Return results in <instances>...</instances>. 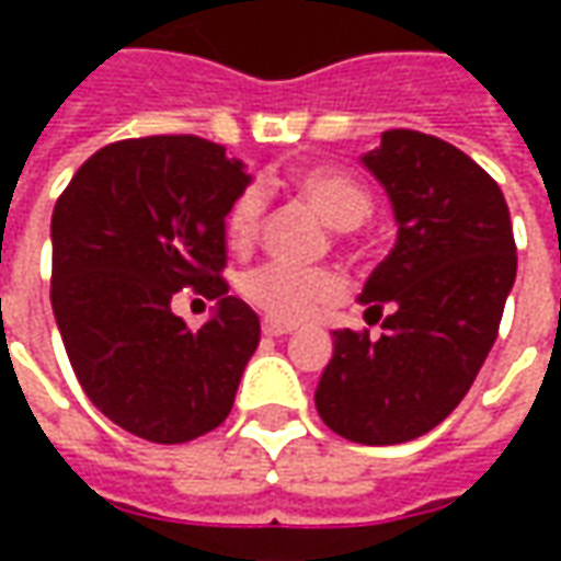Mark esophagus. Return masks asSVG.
I'll return each mask as SVG.
<instances>
[{
	"label": "esophagus",
	"instance_id": "esophagus-1",
	"mask_svg": "<svg viewBox=\"0 0 561 561\" xmlns=\"http://www.w3.org/2000/svg\"><path fill=\"white\" fill-rule=\"evenodd\" d=\"M264 336H288V333H294L291 324H282V321H270V318H264Z\"/></svg>",
	"mask_w": 561,
	"mask_h": 561
}]
</instances>
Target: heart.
Segmentation results:
<instances>
[{
	"label": "heart",
	"instance_id": "1",
	"mask_svg": "<svg viewBox=\"0 0 561 561\" xmlns=\"http://www.w3.org/2000/svg\"><path fill=\"white\" fill-rule=\"evenodd\" d=\"M294 188L336 231H352L373 213L369 192L342 171H330V168L304 171L300 176H294ZM261 213H264V197L257 188H245L233 197L225 216V237L231 249L245 252L255 243ZM240 294L245 297V304L255 306L270 321L300 324L340 304L345 297V282L330 270L288 267L273 261L249 270L240 279Z\"/></svg>",
	"mask_w": 561,
	"mask_h": 561
}]
</instances>
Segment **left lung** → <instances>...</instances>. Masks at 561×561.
<instances>
[{"mask_svg": "<svg viewBox=\"0 0 561 561\" xmlns=\"http://www.w3.org/2000/svg\"><path fill=\"white\" fill-rule=\"evenodd\" d=\"M364 168L385 185L397 243L360 291L369 330H333L316 409L357 445H400L457 409L493 348L517 276L505 195L447 140L390 128Z\"/></svg>", "mask_w": 561, "mask_h": 561, "instance_id": "8db88e82", "label": "left lung"}]
</instances>
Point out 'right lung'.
Masks as SVG:
<instances>
[{
  "mask_svg": "<svg viewBox=\"0 0 561 561\" xmlns=\"http://www.w3.org/2000/svg\"><path fill=\"white\" fill-rule=\"evenodd\" d=\"M252 176L195 135L116 140L80 164L50 221L56 328L92 405L126 433L183 445L231 414L261 321L228 297L225 216ZM195 287L201 331L170 312Z\"/></svg>",
  "mask_w": 561,
  "mask_h": 561,
  "instance_id": "obj_1",
  "label": "right lung"
}]
</instances>
